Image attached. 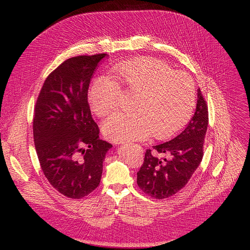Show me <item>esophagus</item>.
Segmentation results:
<instances>
[{
  "mask_svg": "<svg viewBox=\"0 0 250 250\" xmlns=\"http://www.w3.org/2000/svg\"><path fill=\"white\" fill-rule=\"evenodd\" d=\"M138 147H139V148H140V149H142V147H141V146H138Z\"/></svg>",
  "mask_w": 250,
  "mask_h": 250,
  "instance_id": "obj_1",
  "label": "esophagus"
}]
</instances>
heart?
Instances as JSON below:
<instances>
[{"label": "heart", "instance_id": "1", "mask_svg": "<svg viewBox=\"0 0 250 250\" xmlns=\"http://www.w3.org/2000/svg\"><path fill=\"white\" fill-rule=\"evenodd\" d=\"M114 76L125 91L136 93L133 113H115L104 122V136L112 142L146 139L150 134L165 139L185 125L192 113L195 86L192 78L173 71L154 58H139L116 64ZM123 96L114 78L99 76L92 83L88 99L91 109L104 116L113 111Z\"/></svg>", "mask_w": 250, "mask_h": 250}]
</instances>
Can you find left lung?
<instances>
[{"label": "left lung", "instance_id": "1", "mask_svg": "<svg viewBox=\"0 0 250 250\" xmlns=\"http://www.w3.org/2000/svg\"><path fill=\"white\" fill-rule=\"evenodd\" d=\"M208 123V105L199 89L195 112L187 127L172 140L146 151L137 173V183L144 192L162 200L186 187L202 162ZM159 153L166 156L159 157Z\"/></svg>", "mask_w": 250, "mask_h": 250}]
</instances>
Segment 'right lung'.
<instances>
[{
    "instance_id": "obj_1",
    "label": "right lung",
    "mask_w": 250,
    "mask_h": 250,
    "mask_svg": "<svg viewBox=\"0 0 250 250\" xmlns=\"http://www.w3.org/2000/svg\"><path fill=\"white\" fill-rule=\"evenodd\" d=\"M106 54L68 59L52 71L34 107L33 137L50 185L70 199H82L100 183L111 144L99 139L88 103L89 84Z\"/></svg>"
}]
</instances>
